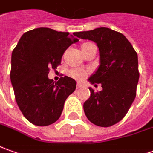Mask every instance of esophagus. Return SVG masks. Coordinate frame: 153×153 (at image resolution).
Returning <instances> with one entry per match:
<instances>
[{"instance_id":"1","label":"esophagus","mask_w":153,"mask_h":153,"mask_svg":"<svg viewBox=\"0 0 153 153\" xmlns=\"http://www.w3.org/2000/svg\"><path fill=\"white\" fill-rule=\"evenodd\" d=\"M82 87V84L81 83H77L76 84V88H81Z\"/></svg>"}]
</instances>
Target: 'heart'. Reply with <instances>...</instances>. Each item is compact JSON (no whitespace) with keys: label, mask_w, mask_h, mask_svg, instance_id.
<instances>
[{"label":"heart","mask_w":153,"mask_h":153,"mask_svg":"<svg viewBox=\"0 0 153 153\" xmlns=\"http://www.w3.org/2000/svg\"><path fill=\"white\" fill-rule=\"evenodd\" d=\"M91 45H92V43H83L82 45V52H84L85 51L87 50V47L91 46ZM68 73H69V75L72 78L76 79L77 81H82V80L85 79L88 76L89 71L84 70V69H82V68H75V69H71V70L69 71Z\"/></svg>","instance_id":"heart-1"}]
</instances>
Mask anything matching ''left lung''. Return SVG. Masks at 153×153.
Masks as SVG:
<instances>
[{"label":"left lung","instance_id":"8db88e82","mask_svg":"<svg viewBox=\"0 0 153 153\" xmlns=\"http://www.w3.org/2000/svg\"><path fill=\"white\" fill-rule=\"evenodd\" d=\"M74 36L95 42L100 52V66L89 82L101 84L102 91L96 92L89 88L91 97L84 102V112L95 125L111 127L126 116L136 97L137 54L124 35L109 28L80 31Z\"/></svg>","mask_w":153,"mask_h":153}]
</instances>
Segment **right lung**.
I'll list each match as a JSON object with an SVG mask.
<instances>
[{
	"mask_svg": "<svg viewBox=\"0 0 153 153\" xmlns=\"http://www.w3.org/2000/svg\"><path fill=\"white\" fill-rule=\"evenodd\" d=\"M76 42L69 32L41 27L24 33L12 51L10 76L15 98L23 116L36 126L56 122L66 99L76 89L74 79L65 76L55 82L48 73Z\"/></svg>",
	"mask_w": 153,
	"mask_h": 153,
	"instance_id": "obj_1",
	"label": "right lung"
}]
</instances>
